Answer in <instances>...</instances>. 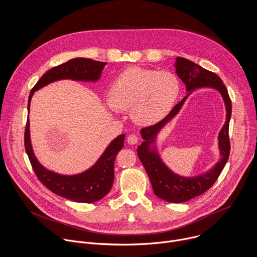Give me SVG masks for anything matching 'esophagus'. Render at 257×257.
Here are the masks:
<instances>
[{"instance_id": "34e87169", "label": "esophagus", "mask_w": 257, "mask_h": 257, "mask_svg": "<svg viewBox=\"0 0 257 257\" xmlns=\"http://www.w3.org/2000/svg\"><path fill=\"white\" fill-rule=\"evenodd\" d=\"M127 141H128L129 144H137L138 141H139V137L137 135H135V134H131V135L128 136Z\"/></svg>"}]
</instances>
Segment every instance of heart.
Wrapping results in <instances>:
<instances>
[{
	"label": "heart",
	"instance_id": "obj_1",
	"mask_svg": "<svg viewBox=\"0 0 257 257\" xmlns=\"http://www.w3.org/2000/svg\"><path fill=\"white\" fill-rule=\"evenodd\" d=\"M179 94L180 81L173 72L132 66L112 83L107 105L114 111L131 108L135 122L152 125L169 113Z\"/></svg>",
	"mask_w": 257,
	"mask_h": 257
}]
</instances>
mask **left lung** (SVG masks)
<instances>
[{"label":"left lung","instance_id":"1","mask_svg":"<svg viewBox=\"0 0 257 257\" xmlns=\"http://www.w3.org/2000/svg\"><path fill=\"white\" fill-rule=\"evenodd\" d=\"M176 69L179 77L185 82L188 92L203 87L214 88L220 92L226 106V122L219 133V148L222 157L211 170L199 177L183 178L174 174L162 162L156 150H150V144L154 142L157 133L179 113L190 93L161 121L141 129V135L144 141L138 146L137 154L148 175L154 194L166 202L184 203L204 194L212 188L222 173L230 154L229 122L232 113V104L227 88L216 73L184 57H177Z\"/></svg>","mask_w":257,"mask_h":257}]
</instances>
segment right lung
I'll return each instance as SVG.
<instances>
[{"label":"right lung","instance_id":"add662e5","mask_svg":"<svg viewBox=\"0 0 257 257\" xmlns=\"http://www.w3.org/2000/svg\"><path fill=\"white\" fill-rule=\"evenodd\" d=\"M106 62L90 58H73L54 66L44 73L32 88L28 100V113L31 98L37 90L46 84L64 78L74 80H97ZM125 135H119L107 147L97 163L87 172L76 176H61L44 168L36 159L29 132V119L24 133V145L32 168L41 184L50 192L78 203H94L104 198L111 190L114 182V162L116 155L124 146Z\"/></svg>","mask_w":257,"mask_h":257}]
</instances>
